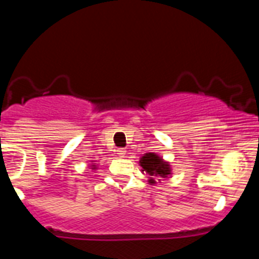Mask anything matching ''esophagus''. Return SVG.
Here are the masks:
<instances>
[{
	"instance_id": "esophagus-1",
	"label": "esophagus",
	"mask_w": 259,
	"mask_h": 259,
	"mask_svg": "<svg viewBox=\"0 0 259 259\" xmlns=\"http://www.w3.org/2000/svg\"><path fill=\"white\" fill-rule=\"evenodd\" d=\"M116 154H118V157H124L125 150L124 149H118V150H116Z\"/></svg>"
}]
</instances>
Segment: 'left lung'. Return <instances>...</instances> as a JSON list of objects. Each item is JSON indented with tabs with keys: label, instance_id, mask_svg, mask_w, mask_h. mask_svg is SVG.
<instances>
[{
	"label": "left lung",
	"instance_id": "obj_1",
	"mask_svg": "<svg viewBox=\"0 0 259 259\" xmlns=\"http://www.w3.org/2000/svg\"><path fill=\"white\" fill-rule=\"evenodd\" d=\"M140 166L143 167V170L146 174H149L150 184H155V178H159L158 180H161V178H167L171 175V166L168 162L163 161L161 157L155 153H146L140 158Z\"/></svg>",
	"mask_w": 259,
	"mask_h": 259
}]
</instances>
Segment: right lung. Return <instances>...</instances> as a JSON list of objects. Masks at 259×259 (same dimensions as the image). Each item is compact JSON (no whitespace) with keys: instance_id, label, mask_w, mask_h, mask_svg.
Returning <instances> with one entry per match:
<instances>
[{"instance_id":"add662e5","label":"right lung","mask_w":259,"mask_h":259,"mask_svg":"<svg viewBox=\"0 0 259 259\" xmlns=\"http://www.w3.org/2000/svg\"><path fill=\"white\" fill-rule=\"evenodd\" d=\"M91 167H92V170H96V164L95 163L91 164Z\"/></svg>"}]
</instances>
